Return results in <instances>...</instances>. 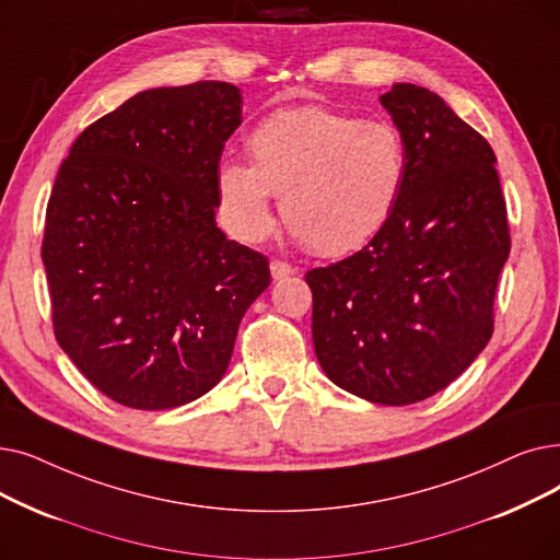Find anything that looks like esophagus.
Returning <instances> with one entry per match:
<instances>
[{
    "mask_svg": "<svg viewBox=\"0 0 560 560\" xmlns=\"http://www.w3.org/2000/svg\"><path fill=\"white\" fill-rule=\"evenodd\" d=\"M270 272H272L275 279H285V277H290V275H295L298 270H295V267L290 265V262L275 258V260L270 262Z\"/></svg>",
    "mask_w": 560,
    "mask_h": 560,
    "instance_id": "obj_1",
    "label": "esophagus"
}]
</instances>
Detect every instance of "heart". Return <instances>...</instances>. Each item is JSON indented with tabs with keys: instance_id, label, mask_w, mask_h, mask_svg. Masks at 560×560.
I'll return each instance as SVG.
<instances>
[{
	"instance_id": "1",
	"label": "heart",
	"mask_w": 560,
	"mask_h": 560,
	"mask_svg": "<svg viewBox=\"0 0 560 560\" xmlns=\"http://www.w3.org/2000/svg\"><path fill=\"white\" fill-rule=\"evenodd\" d=\"M254 164L224 162L217 194L229 229L260 240L281 194L288 231L323 256L357 249L392 217L407 180L402 132L382 118L361 120L323 107L267 116L247 139Z\"/></svg>"
}]
</instances>
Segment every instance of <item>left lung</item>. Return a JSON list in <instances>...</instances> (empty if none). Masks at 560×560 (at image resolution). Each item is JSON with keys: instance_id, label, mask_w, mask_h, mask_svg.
<instances>
[{"instance_id": "8db88e82", "label": "left lung", "mask_w": 560, "mask_h": 560, "mask_svg": "<svg viewBox=\"0 0 560 560\" xmlns=\"http://www.w3.org/2000/svg\"><path fill=\"white\" fill-rule=\"evenodd\" d=\"M407 143V180L366 247L306 272L325 375L377 405L442 392L485 350L510 254L497 155L436 93L380 95Z\"/></svg>"}]
</instances>
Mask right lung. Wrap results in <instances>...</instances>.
<instances>
[{
	"mask_svg": "<svg viewBox=\"0 0 560 560\" xmlns=\"http://www.w3.org/2000/svg\"><path fill=\"white\" fill-rule=\"evenodd\" d=\"M242 124L229 82L132 95L70 145L43 265L61 350L118 405L172 409L229 369L267 258L217 229V172Z\"/></svg>",
	"mask_w": 560,
	"mask_h": 560,
	"instance_id": "obj_1",
	"label": "right lung"
}]
</instances>
